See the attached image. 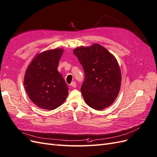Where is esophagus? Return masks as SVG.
<instances>
[{"label":"esophagus","instance_id":"34e87169","mask_svg":"<svg viewBox=\"0 0 157 157\" xmlns=\"http://www.w3.org/2000/svg\"><path fill=\"white\" fill-rule=\"evenodd\" d=\"M71 86H72V87H73V88H76V87H77V84H76V82L75 81H73V82H71Z\"/></svg>","mask_w":157,"mask_h":157}]
</instances>
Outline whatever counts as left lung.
<instances>
[{
	"label": "left lung",
	"instance_id": "left-lung-1",
	"mask_svg": "<svg viewBox=\"0 0 157 157\" xmlns=\"http://www.w3.org/2000/svg\"><path fill=\"white\" fill-rule=\"evenodd\" d=\"M73 53L84 71L80 91L85 102L98 111L110 106L119 93L122 78L115 56L98 44L78 47Z\"/></svg>",
	"mask_w": 157,
	"mask_h": 157
}]
</instances>
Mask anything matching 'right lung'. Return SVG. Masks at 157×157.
<instances>
[{"label": "right lung", "instance_id": "add662e5", "mask_svg": "<svg viewBox=\"0 0 157 157\" xmlns=\"http://www.w3.org/2000/svg\"><path fill=\"white\" fill-rule=\"evenodd\" d=\"M63 50L56 48L38 54L28 66L24 86L28 96L39 108L53 110L63 104L68 87L58 71Z\"/></svg>", "mask_w": 157, "mask_h": 157}]
</instances>
